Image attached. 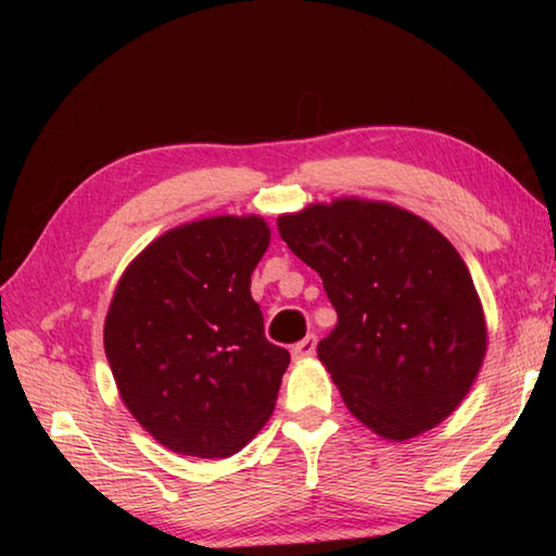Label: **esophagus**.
Instances as JSON below:
<instances>
[{
    "instance_id": "34e87169",
    "label": "esophagus",
    "mask_w": 556,
    "mask_h": 556,
    "mask_svg": "<svg viewBox=\"0 0 556 556\" xmlns=\"http://www.w3.org/2000/svg\"><path fill=\"white\" fill-rule=\"evenodd\" d=\"M314 353H316V336H306L304 341L291 345V357H294V361H306V357H312Z\"/></svg>"
}]
</instances>
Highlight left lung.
Segmentation results:
<instances>
[{
	"label": "left lung",
	"mask_w": 556,
	"mask_h": 556,
	"mask_svg": "<svg viewBox=\"0 0 556 556\" xmlns=\"http://www.w3.org/2000/svg\"><path fill=\"white\" fill-rule=\"evenodd\" d=\"M277 228L336 308L318 361L353 417L392 441L444 421L488 345L481 299L454 244L419 215L361 199L314 203Z\"/></svg>",
	"instance_id": "obj_1"
}]
</instances>
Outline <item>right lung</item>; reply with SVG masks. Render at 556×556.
Listing matches in <instances>:
<instances>
[{
	"mask_svg": "<svg viewBox=\"0 0 556 556\" xmlns=\"http://www.w3.org/2000/svg\"><path fill=\"white\" fill-rule=\"evenodd\" d=\"M257 215H215L156 238L125 269L105 318L119 397L159 444L225 458L275 412L289 351L265 338L250 277L267 252Z\"/></svg>",
	"mask_w": 556,
	"mask_h": 556,
	"instance_id": "1",
	"label": "right lung"
}]
</instances>
